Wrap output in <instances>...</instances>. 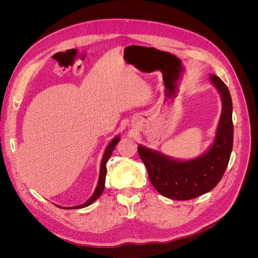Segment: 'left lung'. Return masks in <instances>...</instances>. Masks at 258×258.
Instances as JSON below:
<instances>
[{"instance_id": "1", "label": "left lung", "mask_w": 258, "mask_h": 258, "mask_svg": "<svg viewBox=\"0 0 258 258\" xmlns=\"http://www.w3.org/2000/svg\"><path fill=\"white\" fill-rule=\"evenodd\" d=\"M209 79L221 95L222 114L214 141L207 152L192 160L181 161L138 145L139 156L146 166L153 186L159 194L171 200H191L212 190L221 181L231 156V95L219 76L210 74Z\"/></svg>"}]
</instances>
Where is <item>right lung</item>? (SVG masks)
<instances>
[{
	"instance_id": "1",
	"label": "right lung",
	"mask_w": 258,
	"mask_h": 258,
	"mask_svg": "<svg viewBox=\"0 0 258 258\" xmlns=\"http://www.w3.org/2000/svg\"><path fill=\"white\" fill-rule=\"evenodd\" d=\"M119 140H120V137H119V136L115 137V138L110 142V144H108V145L106 146V148H105L104 154H103V157H102V160H101V164H100V171H99L98 184H97V186H96V189H95V191L93 192L92 197H91L87 202H85L84 204L78 205V206H74V207H69V208H64V207L62 208V207H61L62 209H70V208H71V209H79V208H85V207H87V206L91 205L94 201H96V200L101 196V194L103 192V189H104V183H105V175H106V162L108 161V159H110V157H111V155H112L113 151L115 150L116 144L119 142ZM58 207H59V206H58Z\"/></svg>"
}]
</instances>
